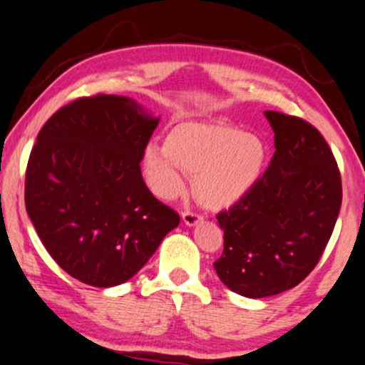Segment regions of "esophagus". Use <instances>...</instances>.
Returning <instances> with one entry per match:
<instances>
[{
    "label": "esophagus",
    "instance_id": "esophagus-1",
    "mask_svg": "<svg viewBox=\"0 0 365 365\" xmlns=\"http://www.w3.org/2000/svg\"><path fill=\"white\" fill-rule=\"evenodd\" d=\"M182 220H183V224L188 225V227H193V225H197L198 222H200L202 217L198 215L197 212L185 210V212H182Z\"/></svg>",
    "mask_w": 365,
    "mask_h": 365
}]
</instances>
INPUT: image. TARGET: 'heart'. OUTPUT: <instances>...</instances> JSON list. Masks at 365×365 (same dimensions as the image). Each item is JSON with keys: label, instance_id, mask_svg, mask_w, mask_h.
Returning a JSON list of instances; mask_svg holds the SVG:
<instances>
[{"label": "heart", "instance_id": "obj_1", "mask_svg": "<svg viewBox=\"0 0 365 365\" xmlns=\"http://www.w3.org/2000/svg\"><path fill=\"white\" fill-rule=\"evenodd\" d=\"M266 143L224 123L183 121L143 151L141 170L156 195L172 200L195 175L197 198L205 207L225 210L241 204L259 185L266 170Z\"/></svg>", "mask_w": 365, "mask_h": 365}]
</instances>
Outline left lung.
<instances>
[{"mask_svg": "<svg viewBox=\"0 0 365 365\" xmlns=\"http://www.w3.org/2000/svg\"><path fill=\"white\" fill-rule=\"evenodd\" d=\"M274 155L259 185L217 215L224 252L215 273L246 298L273 297L302 283L320 261L342 204V182L324 136L303 119L264 110Z\"/></svg>", "mask_w": 365, "mask_h": 365, "instance_id": "1", "label": "left lung"}]
</instances>
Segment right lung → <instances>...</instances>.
<instances>
[{"instance_id": "right-lung-1", "label": "right lung", "mask_w": 365, "mask_h": 365, "mask_svg": "<svg viewBox=\"0 0 365 365\" xmlns=\"http://www.w3.org/2000/svg\"><path fill=\"white\" fill-rule=\"evenodd\" d=\"M160 118L99 94L58 109L30 153L25 205L48 255L72 278L110 288L133 278L180 224L141 177Z\"/></svg>"}]
</instances>
